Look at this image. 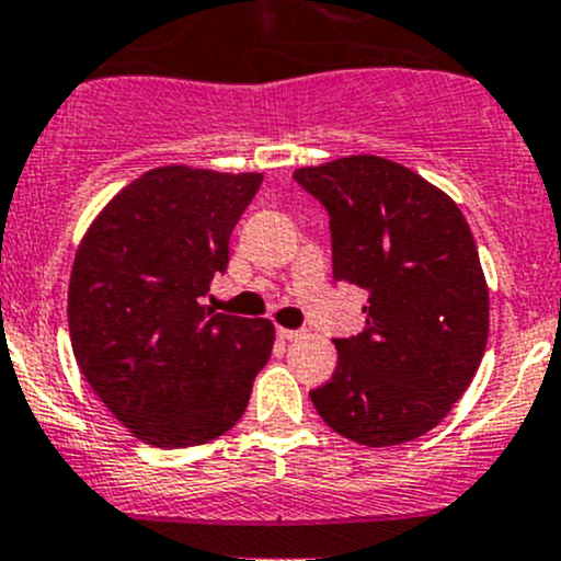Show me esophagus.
<instances>
[{"instance_id": "obj_1", "label": "esophagus", "mask_w": 561, "mask_h": 561, "mask_svg": "<svg viewBox=\"0 0 561 561\" xmlns=\"http://www.w3.org/2000/svg\"><path fill=\"white\" fill-rule=\"evenodd\" d=\"M302 329H283V327H278V337L280 340H299L302 337Z\"/></svg>"}]
</instances>
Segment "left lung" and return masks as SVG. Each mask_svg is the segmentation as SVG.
<instances>
[{
  "label": "left lung",
  "instance_id": "left-lung-1",
  "mask_svg": "<svg viewBox=\"0 0 561 561\" xmlns=\"http://www.w3.org/2000/svg\"><path fill=\"white\" fill-rule=\"evenodd\" d=\"M294 178L329 210L334 278L369 294L367 329L334 340L310 391L334 432L369 448L435 430L467 391L489 337V286L459 205L397 161L354 153Z\"/></svg>",
  "mask_w": 561,
  "mask_h": 561
}]
</instances>
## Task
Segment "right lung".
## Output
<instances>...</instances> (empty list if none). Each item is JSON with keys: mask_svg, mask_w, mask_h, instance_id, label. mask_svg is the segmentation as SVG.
Wrapping results in <instances>:
<instances>
[{"mask_svg": "<svg viewBox=\"0 0 561 561\" xmlns=\"http://www.w3.org/2000/svg\"><path fill=\"white\" fill-rule=\"evenodd\" d=\"M262 172L164 164L135 178L80 240L67 291L80 373L137 440L188 448L245 413L267 365V319L213 313L205 297Z\"/></svg>", "mask_w": 561, "mask_h": 561, "instance_id": "1", "label": "right lung"}]
</instances>
